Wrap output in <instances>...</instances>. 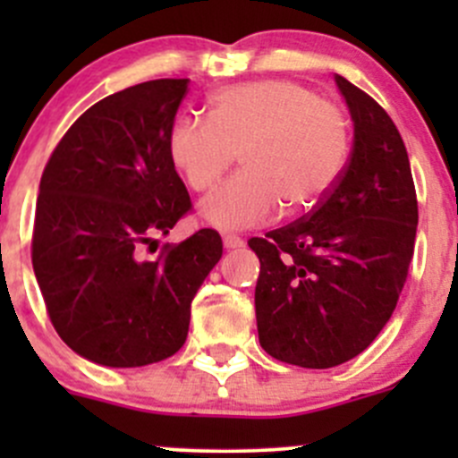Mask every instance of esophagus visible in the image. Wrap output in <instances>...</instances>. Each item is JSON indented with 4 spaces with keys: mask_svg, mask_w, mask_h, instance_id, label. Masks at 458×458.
Wrapping results in <instances>:
<instances>
[{
    "mask_svg": "<svg viewBox=\"0 0 458 458\" xmlns=\"http://www.w3.org/2000/svg\"><path fill=\"white\" fill-rule=\"evenodd\" d=\"M224 246L228 248V250H233V248H242L243 239L239 237V234H224Z\"/></svg>",
    "mask_w": 458,
    "mask_h": 458,
    "instance_id": "obj_1",
    "label": "esophagus"
}]
</instances>
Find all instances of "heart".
I'll return each mask as SVG.
<instances>
[{
	"instance_id": "obj_1",
	"label": "heart",
	"mask_w": 458,
	"mask_h": 458,
	"mask_svg": "<svg viewBox=\"0 0 458 458\" xmlns=\"http://www.w3.org/2000/svg\"><path fill=\"white\" fill-rule=\"evenodd\" d=\"M210 119L179 117L168 157L183 182L203 192L237 152L243 170L201 201L203 221L221 230L255 228L284 210H312L339 183L352 148L348 114L290 80H261L210 97Z\"/></svg>"
}]
</instances>
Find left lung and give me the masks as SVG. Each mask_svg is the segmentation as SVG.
Returning a JSON list of instances; mask_svg holds the SVG:
<instances>
[{
  "label": "left lung",
  "instance_id": "1",
  "mask_svg": "<svg viewBox=\"0 0 458 458\" xmlns=\"http://www.w3.org/2000/svg\"><path fill=\"white\" fill-rule=\"evenodd\" d=\"M354 122L348 165L306 216L252 237L261 261L259 344L276 361L335 368L361 354L394 312L417 239L419 203L390 114L336 75Z\"/></svg>",
  "mask_w": 458,
  "mask_h": 458
}]
</instances>
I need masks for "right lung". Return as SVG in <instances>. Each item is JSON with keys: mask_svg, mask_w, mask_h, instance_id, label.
<instances>
[{"mask_svg": "<svg viewBox=\"0 0 458 458\" xmlns=\"http://www.w3.org/2000/svg\"><path fill=\"white\" fill-rule=\"evenodd\" d=\"M188 80H152L104 97L46 164L32 228V267L50 323L68 348L110 368L173 357L191 303L224 246L203 228L157 246L192 210L168 157Z\"/></svg>", "mask_w": 458, "mask_h": 458, "instance_id": "1", "label": "right lung"}]
</instances>
